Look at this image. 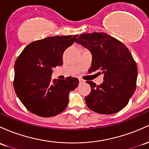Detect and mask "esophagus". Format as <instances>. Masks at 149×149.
I'll list each match as a JSON object with an SVG mask.
<instances>
[{"instance_id":"34e87169","label":"esophagus","mask_w":149,"mask_h":149,"mask_svg":"<svg viewBox=\"0 0 149 149\" xmlns=\"http://www.w3.org/2000/svg\"><path fill=\"white\" fill-rule=\"evenodd\" d=\"M86 81H84V80L81 79V78H79V83L80 84H83V83H84Z\"/></svg>"}]
</instances>
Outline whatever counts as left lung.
Returning a JSON list of instances; mask_svg holds the SVG:
<instances>
[{"label":"left lung","instance_id":"1","mask_svg":"<svg viewBox=\"0 0 149 149\" xmlns=\"http://www.w3.org/2000/svg\"><path fill=\"white\" fill-rule=\"evenodd\" d=\"M93 54L89 73H104V82L96 85L86 81L91 87L85 97L88 108L102 114L120 112L128 104L136 88V63L126 46L104 32L83 34L76 40Z\"/></svg>","mask_w":149,"mask_h":149}]
</instances>
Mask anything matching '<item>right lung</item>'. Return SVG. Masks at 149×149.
Listing matches in <instances>:
<instances>
[{
  "mask_svg": "<svg viewBox=\"0 0 149 149\" xmlns=\"http://www.w3.org/2000/svg\"><path fill=\"white\" fill-rule=\"evenodd\" d=\"M78 35L56 36L29 44L15 63L13 86L16 95L29 112L43 117L63 112L68 102V93L78 86V78L51 81L52 69L63 65L64 51Z\"/></svg>",
  "mask_w": 149,
  "mask_h": 149,
  "instance_id": "right-lung-1",
  "label": "right lung"
}]
</instances>
